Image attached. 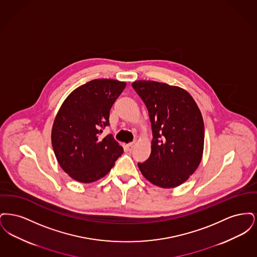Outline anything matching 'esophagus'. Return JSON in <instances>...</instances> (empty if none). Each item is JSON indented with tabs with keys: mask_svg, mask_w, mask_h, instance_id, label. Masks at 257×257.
<instances>
[{
	"mask_svg": "<svg viewBox=\"0 0 257 257\" xmlns=\"http://www.w3.org/2000/svg\"><path fill=\"white\" fill-rule=\"evenodd\" d=\"M135 147V143H130V144H128L126 147H127V149L129 150V151H132L133 150V148Z\"/></svg>",
	"mask_w": 257,
	"mask_h": 257,
	"instance_id": "esophagus-1",
	"label": "esophagus"
}]
</instances>
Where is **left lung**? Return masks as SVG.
Instances as JSON below:
<instances>
[{
    "label": "left lung",
    "instance_id": "left-lung-1",
    "mask_svg": "<svg viewBox=\"0 0 257 257\" xmlns=\"http://www.w3.org/2000/svg\"><path fill=\"white\" fill-rule=\"evenodd\" d=\"M135 91L147 106L152 129L151 154L138 163L143 175L161 188H174L196 171L203 153L204 123L195 100L182 88L137 81Z\"/></svg>",
    "mask_w": 257,
    "mask_h": 257
}]
</instances>
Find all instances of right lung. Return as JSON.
I'll return each mask as SVG.
<instances>
[{
	"mask_svg": "<svg viewBox=\"0 0 257 257\" xmlns=\"http://www.w3.org/2000/svg\"><path fill=\"white\" fill-rule=\"evenodd\" d=\"M126 84L98 79L73 90L61 105L52 129V146L61 169L75 180L91 183L104 177L123 153L112 135L110 110Z\"/></svg>",
	"mask_w": 257,
	"mask_h": 257,
	"instance_id": "1",
	"label": "right lung"
}]
</instances>
